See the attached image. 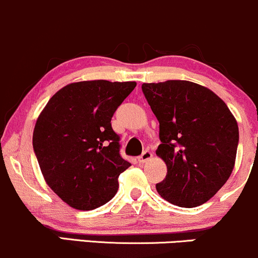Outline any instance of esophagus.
<instances>
[{"instance_id":"1","label":"esophagus","mask_w":258,"mask_h":258,"mask_svg":"<svg viewBox=\"0 0 258 258\" xmlns=\"http://www.w3.org/2000/svg\"><path fill=\"white\" fill-rule=\"evenodd\" d=\"M152 158H153V153L150 152V150H144V152L142 153V155L138 158V161L141 162V164H144V162L149 161Z\"/></svg>"}]
</instances>
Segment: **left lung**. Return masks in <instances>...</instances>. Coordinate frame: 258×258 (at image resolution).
Segmentation results:
<instances>
[{
    "instance_id": "1",
    "label": "left lung",
    "mask_w": 258,
    "mask_h": 258,
    "mask_svg": "<svg viewBox=\"0 0 258 258\" xmlns=\"http://www.w3.org/2000/svg\"><path fill=\"white\" fill-rule=\"evenodd\" d=\"M142 91L159 121L156 155L167 166L156 190L179 207L203 205L232 174L239 143L236 120L220 97L194 82L143 84Z\"/></svg>"
}]
</instances>
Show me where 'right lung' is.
Returning <instances> with one entry per match:
<instances>
[{
  "label": "right lung",
  "mask_w": 258,
  "mask_h": 258,
  "mask_svg": "<svg viewBox=\"0 0 258 258\" xmlns=\"http://www.w3.org/2000/svg\"><path fill=\"white\" fill-rule=\"evenodd\" d=\"M136 82L106 80L59 90L36 121L32 147L47 184L64 203L88 211L110 201L120 173L131 164L120 155L111 117Z\"/></svg>",
  "instance_id": "1"
}]
</instances>
